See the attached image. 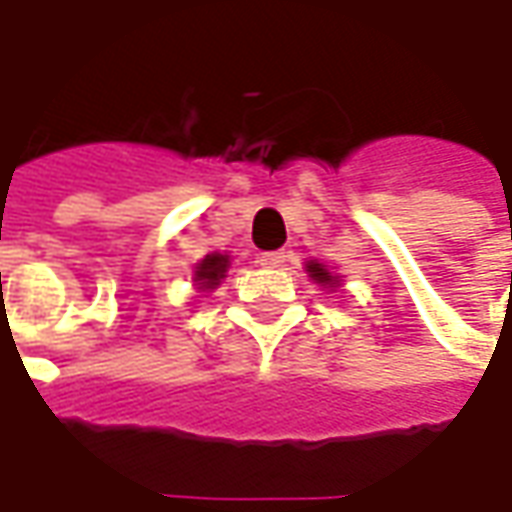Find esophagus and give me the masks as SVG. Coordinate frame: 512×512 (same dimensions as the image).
Instances as JSON below:
<instances>
[{"label":"esophagus","instance_id":"esophagus-1","mask_svg":"<svg viewBox=\"0 0 512 512\" xmlns=\"http://www.w3.org/2000/svg\"><path fill=\"white\" fill-rule=\"evenodd\" d=\"M285 257L288 255H285L283 249H277V252H260V255H257V263L266 266V269H277V266H283Z\"/></svg>","mask_w":512,"mask_h":512}]
</instances>
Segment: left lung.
Segmentation results:
<instances>
[{
  "label": "left lung",
  "instance_id": "1",
  "mask_svg": "<svg viewBox=\"0 0 512 512\" xmlns=\"http://www.w3.org/2000/svg\"><path fill=\"white\" fill-rule=\"evenodd\" d=\"M305 271H308V277H311L316 285H322V288H328V291H336V288L342 285L339 274H333V271H330L325 263H319V260H308V263H305Z\"/></svg>",
  "mask_w": 512,
  "mask_h": 512
}]
</instances>
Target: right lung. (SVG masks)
<instances>
[{
  "label": "right lung",
  "mask_w": 512,
  "mask_h": 512,
  "mask_svg": "<svg viewBox=\"0 0 512 512\" xmlns=\"http://www.w3.org/2000/svg\"><path fill=\"white\" fill-rule=\"evenodd\" d=\"M229 271V255H221V252H212L204 260H198L196 269H193V285L198 291H212L218 288L221 280L227 277Z\"/></svg>",
  "instance_id": "obj_1"
}]
</instances>
